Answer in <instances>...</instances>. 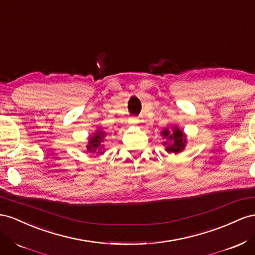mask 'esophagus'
<instances>
[{
    "label": "esophagus",
    "mask_w": 255,
    "mask_h": 255,
    "mask_svg": "<svg viewBox=\"0 0 255 255\" xmlns=\"http://www.w3.org/2000/svg\"><path fill=\"white\" fill-rule=\"evenodd\" d=\"M138 122H139V120L137 118H129L128 119L129 125H136V123H138Z\"/></svg>",
    "instance_id": "34e87169"
}]
</instances>
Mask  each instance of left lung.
<instances>
[{
  "label": "left lung",
  "mask_w": 255,
  "mask_h": 255,
  "mask_svg": "<svg viewBox=\"0 0 255 255\" xmlns=\"http://www.w3.org/2000/svg\"><path fill=\"white\" fill-rule=\"evenodd\" d=\"M162 136L165 139L163 142L164 146H166V151L168 153H179L184 149L187 139L185 134L178 127H173L171 129L164 128L162 130Z\"/></svg>",
  "instance_id": "obj_1"
}]
</instances>
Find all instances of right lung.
<instances>
[{
  "label": "right lung",
  "mask_w": 255,
  "mask_h": 255,
  "mask_svg": "<svg viewBox=\"0 0 255 255\" xmlns=\"http://www.w3.org/2000/svg\"><path fill=\"white\" fill-rule=\"evenodd\" d=\"M105 135L106 134L99 128L92 136L89 137V141L87 144L89 152H96L99 154L104 153V144H102V142L104 140Z\"/></svg>",
  "instance_id": "add662e5"
}]
</instances>
